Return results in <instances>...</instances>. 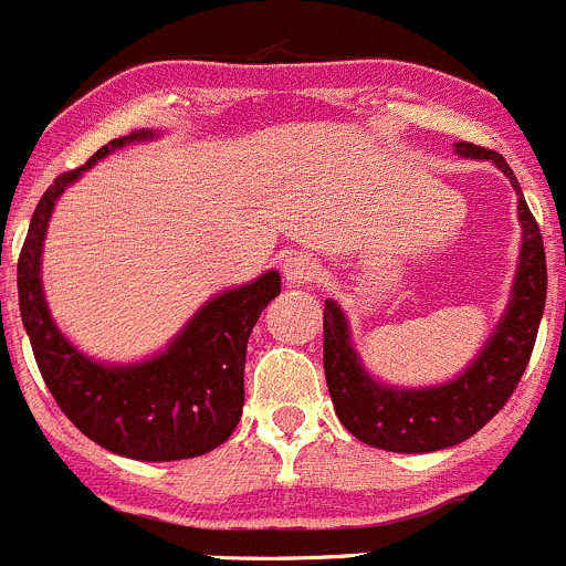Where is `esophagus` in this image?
Listing matches in <instances>:
<instances>
[{"label":"esophagus","mask_w":566,"mask_h":566,"mask_svg":"<svg viewBox=\"0 0 566 566\" xmlns=\"http://www.w3.org/2000/svg\"><path fill=\"white\" fill-rule=\"evenodd\" d=\"M318 264L305 253H291L283 259V277L289 285H307L316 281Z\"/></svg>","instance_id":"esophagus-1"}]
</instances>
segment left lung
<instances>
[{"label":"left lung","mask_w":566,"mask_h":566,"mask_svg":"<svg viewBox=\"0 0 566 566\" xmlns=\"http://www.w3.org/2000/svg\"><path fill=\"white\" fill-rule=\"evenodd\" d=\"M457 154L492 161L509 178L517 195V220L523 228L506 311L471 366L460 377L429 388L379 382L352 344L346 313L335 300L324 302V377L335 416L357 440L396 454H429L473 438L517 388L545 313V244L512 167L501 154L473 143H457Z\"/></svg>","instance_id":"left-lung-1"}]
</instances>
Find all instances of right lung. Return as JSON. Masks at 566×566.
Masks as SVG:
<instances>
[{
	"label": "right lung",
	"mask_w": 566,
	"mask_h": 566,
	"mask_svg": "<svg viewBox=\"0 0 566 566\" xmlns=\"http://www.w3.org/2000/svg\"><path fill=\"white\" fill-rule=\"evenodd\" d=\"M154 137L159 132L137 128L95 150L87 165L54 178L21 248L19 307L43 382L69 421L112 454L172 462L214 451L237 429L248 338L261 311L281 294V275L270 270L211 296L159 355L120 366L93 360L60 333L41 281L43 239L60 195L112 150Z\"/></svg>",
	"instance_id": "right-lung-1"
}]
</instances>
